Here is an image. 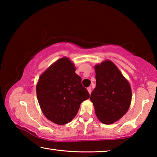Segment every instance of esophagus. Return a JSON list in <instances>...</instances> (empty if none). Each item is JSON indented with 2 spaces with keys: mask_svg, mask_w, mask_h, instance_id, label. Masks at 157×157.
<instances>
[{
  "mask_svg": "<svg viewBox=\"0 0 157 157\" xmlns=\"http://www.w3.org/2000/svg\"><path fill=\"white\" fill-rule=\"evenodd\" d=\"M87 90H88L89 94H91V87H90V86L88 87V88H87Z\"/></svg>",
  "mask_w": 157,
  "mask_h": 157,
  "instance_id": "esophagus-1",
  "label": "esophagus"
}]
</instances>
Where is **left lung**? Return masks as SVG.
Listing matches in <instances>:
<instances>
[{
  "mask_svg": "<svg viewBox=\"0 0 157 157\" xmlns=\"http://www.w3.org/2000/svg\"><path fill=\"white\" fill-rule=\"evenodd\" d=\"M96 86L90 99L98 118L106 124L118 121L128 110L132 100L129 82L111 61L95 67Z\"/></svg>",
  "mask_w": 157,
  "mask_h": 157,
  "instance_id": "obj_1",
  "label": "left lung"
}]
</instances>
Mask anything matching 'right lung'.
<instances>
[{
	"instance_id": "add662e5",
	"label": "right lung",
	"mask_w": 157,
	"mask_h": 157,
	"mask_svg": "<svg viewBox=\"0 0 157 157\" xmlns=\"http://www.w3.org/2000/svg\"><path fill=\"white\" fill-rule=\"evenodd\" d=\"M74 64L61 58L42 74L36 84V95L42 111L58 124L69 123L78 113L79 105L90 97L75 73Z\"/></svg>"
}]
</instances>
